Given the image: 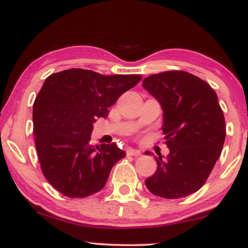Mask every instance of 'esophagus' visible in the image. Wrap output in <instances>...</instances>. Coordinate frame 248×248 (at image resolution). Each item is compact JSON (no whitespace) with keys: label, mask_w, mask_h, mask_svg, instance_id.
I'll return each instance as SVG.
<instances>
[{"label":"esophagus","mask_w":248,"mask_h":248,"mask_svg":"<svg viewBox=\"0 0 248 248\" xmlns=\"http://www.w3.org/2000/svg\"><path fill=\"white\" fill-rule=\"evenodd\" d=\"M127 155H128V156H140L141 152L140 150H134V148H129V150H127Z\"/></svg>","instance_id":"34e87169"}]
</instances>
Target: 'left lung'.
<instances>
[{
  "label": "left lung",
  "instance_id": "8db88e82",
  "mask_svg": "<svg viewBox=\"0 0 248 248\" xmlns=\"http://www.w3.org/2000/svg\"><path fill=\"white\" fill-rule=\"evenodd\" d=\"M143 87L162 107V130L170 150L166 160L155 156L157 169L145 185L163 199L186 197L205 184L222 151V108L213 88L186 71L152 75L144 79Z\"/></svg>",
  "mask_w": 248,
  "mask_h": 248
}]
</instances>
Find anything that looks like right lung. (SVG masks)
Returning <instances> with one entry per match:
<instances>
[{"label":"right lung","instance_id":"right-lung-1","mask_svg":"<svg viewBox=\"0 0 248 248\" xmlns=\"http://www.w3.org/2000/svg\"><path fill=\"white\" fill-rule=\"evenodd\" d=\"M140 75L104 76L68 69L45 79L32 107L38 161L46 180L62 195L84 199L100 191L112 167L126 156L114 143L90 144L93 124L107 118Z\"/></svg>","mask_w":248,"mask_h":248}]
</instances>
